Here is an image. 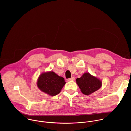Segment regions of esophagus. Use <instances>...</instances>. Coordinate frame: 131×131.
Wrapping results in <instances>:
<instances>
[{"mask_svg":"<svg viewBox=\"0 0 131 131\" xmlns=\"http://www.w3.org/2000/svg\"><path fill=\"white\" fill-rule=\"evenodd\" d=\"M74 79H75V78H74V77H71L70 78H69L67 79V81H73L74 80Z\"/></svg>","mask_w":131,"mask_h":131,"instance_id":"esophagus-1","label":"esophagus"}]
</instances>
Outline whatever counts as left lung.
Wrapping results in <instances>:
<instances>
[{
  "mask_svg": "<svg viewBox=\"0 0 131 131\" xmlns=\"http://www.w3.org/2000/svg\"><path fill=\"white\" fill-rule=\"evenodd\" d=\"M76 81L81 92L86 95H89L97 91L102 85V80L89 72H85L80 78H77Z\"/></svg>",
  "mask_w": 131,
  "mask_h": 131,
  "instance_id": "1",
  "label": "left lung"
}]
</instances>
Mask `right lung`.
Returning <instances> with one entry per match:
<instances>
[{
  "mask_svg": "<svg viewBox=\"0 0 131 131\" xmlns=\"http://www.w3.org/2000/svg\"><path fill=\"white\" fill-rule=\"evenodd\" d=\"M65 83L62 77L52 71L41 73L37 81L38 89L51 96L58 94Z\"/></svg>",
  "mask_w": 131,
  "mask_h": 131,
  "instance_id": "obj_1",
  "label": "right lung"
}]
</instances>
